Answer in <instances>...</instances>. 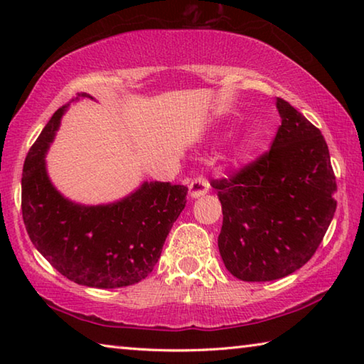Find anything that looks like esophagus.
I'll return each mask as SVG.
<instances>
[{
  "label": "esophagus",
  "mask_w": 364,
  "mask_h": 364,
  "mask_svg": "<svg viewBox=\"0 0 364 364\" xmlns=\"http://www.w3.org/2000/svg\"><path fill=\"white\" fill-rule=\"evenodd\" d=\"M208 188H210V184H208V180L205 176H196L193 181L189 183V194L191 197H200V196H205L208 193Z\"/></svg>",
  "instance_id": "obj_1"
}]
</instances>
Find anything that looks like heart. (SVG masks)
Here are the masks:
<instances>
[{
	"instance_id": "1",
	"label": "heart",
	"mask_w": 364,
	"mask_h": 364,
	"mask_svg": "<svg viewBox=\"0 0 364 364\" xmlns=\"http://www.w3.org/2000/svg\"><path fill=\"white\" fill-rule=\"evenodd\" d=\"M254 147H255V143H247L242 147V154H250L254 151Z\"/></svg>"
}]
</instances>
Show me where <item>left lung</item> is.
<instances>
[{
    "mask_svg": "<svg viewBox=\"0 0 364 364\" xmlns=\"http://www.w3.org/2000/svg\"><path fill=\"white\" fill-rule=\"evenodd\" d=\"M271 149L230 178L212 180L223 210L226 269L247 282L274 281L315 255L334 217L336 175L321 132L278 97Z\"/></svg>",
    "mask_w": 364,
    "mask_h": 364,
    "instance_id": "obj_1",
    "label": "left lung"
}]
</instances>
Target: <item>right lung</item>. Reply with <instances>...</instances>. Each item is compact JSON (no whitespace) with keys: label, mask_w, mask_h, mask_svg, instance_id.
<instances>
[{"label":"right lung","mask_w":364,"mask_h":364,"mask_svg":"<svg viewBox=\"0 0 364 364\" xmlns=\"http://www.w3.org/2000/svg\"><path fill=\"white\" fill-rule=\"evenodd\" d=\"M65 109L54 112L23 164L22 217L30 241L77 284L97 289L136 284L156 267L165 239L186 205L188 188L144 181L114 204L82 205L65 199L49 181L45 162Z\"/></svg>","instance_id":"1"}]
</instances>
